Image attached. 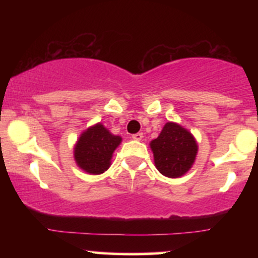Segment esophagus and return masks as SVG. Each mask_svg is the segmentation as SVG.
<instances>
[{
    "mask_svg": "<svg viewBox=\"0 0 258 258\" xmlns=\"http://www.w3.org/2000/svg\"><path fill=\"white\" fill-rule=\"evenodd\" d=\"M132 138L135 139V141H142V138H143V133L141 132L135 133V135H132Z\"/></svg>",
    "mask_w": 258,
    "mask_h": 258,
    "instance_id": "esophagus-1",
    "label": "esophagus"
}]
</instances>
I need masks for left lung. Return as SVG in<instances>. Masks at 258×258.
Here are the masks:
<instances>
[{
    "label": "left lung",
    "instance_id": "obj_1",
    "mask_svg": "<svg viewBox=\"0 0 258 258\" xmlns=\"http://www.w3.org/2000/svg\"><path fill=\"white\" fill-rule=\"evenodd\" d=\"M159 172L170 178L183 176L194 164L198 144L190 132L174 122H167L159 137L150 143Z\"/></svg>",
    "mask_w": 258,
    "mask_h": 258
}]
</instances>
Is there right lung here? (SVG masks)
Here are the masks:
<instances>
[{
  "label": "right lung",
  "instance_id": "right-lung-1",
  "mask_svg": "<svg viewBox=\"0 0 258 258\" xmlns=\"http://www.w3.org/2000/svg\"><path fill=\"white\" fill-rule=\"evenodd\" d=\"M120 142L121 137L111 135L102 123L90 127L75 146L76 164L88 173H103L110 166L112 153Z\"/></svg>",
  "mask_w": 258,
  "mask_h": 258
}]
</instances>
